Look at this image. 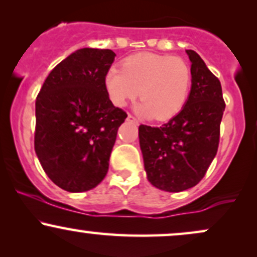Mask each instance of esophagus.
I'll return each instance as SVG.
<instances>
[{"label": "esophagus", "mask_w": 257, "mask_h": 257, "mask_svg": "<svg viewBox=\"0 0 257 257\" xmlns=\"http://www.w3.org/2000/svg\"><path fill=\"white\" fill-rule=\"evenodd\" d=\"M126 119H128L129 122H133V123H135V124H139V120H138V118L135 116L128 115V117H126Z\"/></svg>", "instance_id": "esophagus-1"}]
</instances>
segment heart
<instances>
[{
    "label": "heart",
    "instance_id": "1",
    "mask_svg": "<svg viewBox=\"0 0 257 257\" xmlns=\"http://www.w3.org/2000/svg\"><path fill=\"white\" fill-rule=\"evenodd\" d=\"M122 67L109 68L104 78L107 95L116 106H124L140 93L139 112L158 120L175 116L184 106L191 69L183 58L142 52L126 57Z\"/></svg>",
    "mask_w": 257,
    "mask_h": 257
}]
</instances>
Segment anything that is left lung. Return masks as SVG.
<instances>
[{
    "label": "left lung",
    "mask_w": 257,
    "mask_h": 257,
    "mask_svg": "<svg viewBox=\"0 0 257 257\" xmlns=\"http://www.w3.org/2000/svg\"><path fill=\"white\" fill-rule=\"evenodd\" d=\"M187 54L191 89L183 109L162 126H139L148 181L170 193L189 189L205 177L217 154L225 110L219 79L195 51Z\"/></svg>",
    "instance_id": "1"
}]
</instances>
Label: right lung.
<instances>
[{"label":"right lung","mask_w":257,"mask_h":257,"mask_svg":"<svg viewBox=\"0 0 257 257\" xmlns=\"http://www.w3.org/2000/svg\"><path fill=\"white\" fill-rule=\"evenodd\" d=\"M115 56L109 49H80L51 70L37 95V157L48 177L70 193L103 181L118 126L126 118L104 83Z\"/></svg>","instance_id":"right-lung-1"}]
</instances>
